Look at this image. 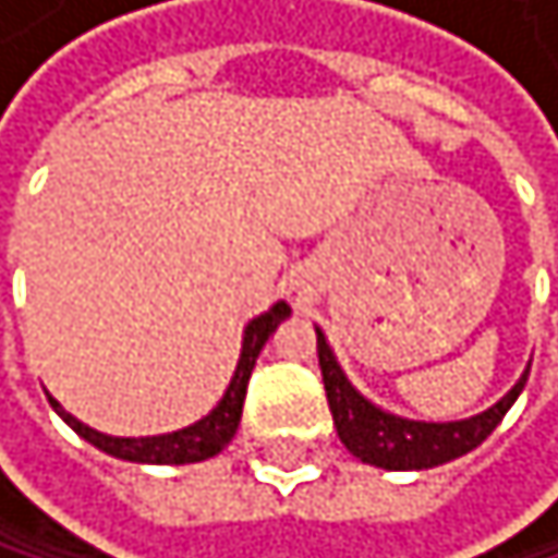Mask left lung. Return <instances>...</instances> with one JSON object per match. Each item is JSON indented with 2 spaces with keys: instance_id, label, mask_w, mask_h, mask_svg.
Segmentation results:
<instances>
[{
  "instance_id": "obj_1",
  "label": "left lung",
  "mask_w": 558,
  "mask_h": 558,
  "mask_svg": "<svg viewBox=\"0 0 558 558\" xmlns=\"http://www.w3.org/2000/svg\"><path fill=\"white\" fill-rule=\"evenodd\" d=\"M314 331H317V361H320V375H325V391H328L338 438L344 441V448L354 459H361L364 465L385 469V472H422V469L452 462L459 456H469L472 448H478L492 432H496V425L506 418V412L512 409L529 381V364H525L522 378L492 404V409H485L472 418H462V422L401 418L364 398L348 381L325 331L320 328H314Z\"/></svg>"
}]
</instances>
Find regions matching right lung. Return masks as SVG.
I'll return each instance as SVG.
<instances>
[{"label":"right lung","mask_w":558,"mask_h":558,"mask_svg":"<svg viewBox=\"0 0 558 558\" xmlns=\"http://www.w3.org/2000/svg\"><path fill=\"white\" fill-rule=\"evenodd\" d=\"M291 317V304L277 301L270 311L257 314L251 325L244 328V344H241V361L238 372H233L223 398L217 401V409L210 415H204L201 422L186 425L180 432H167V435H143V438H120V435H106L96 432L89 425H83L76 415H70L62 404L49 395V404L56 409V415L66 422L80 438H86L89 445H96L99 452L123 459V462H140V465H190V462H204L214 459L217 452L230 445V438L238 435L241 415H244V398H247V381L257 364L260 348L267 344V338L277 331L281 320Z\"/></svg>","instance_id":"1"}]
</instances>
